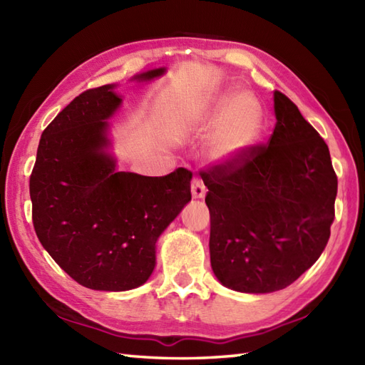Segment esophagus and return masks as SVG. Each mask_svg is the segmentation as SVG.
Instances as JSON below:
<instances>
[{"instance_id":"obj_1","label":"esophagus","mask_w":365,"mask_h":365,"mask_svg":"<svg viewBox=\"0 0 365 365\" xmlns=\"http://www.w3.org/2000/svg\"><path fill=\"white\" fill-rule=\"evenodd\" d=\"M205 192H207V188H205V185L202 183V180L195 178V180L191 182V195H192V197L202 199V197H205Z\"/></svg>"}]
</instances>
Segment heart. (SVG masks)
<instances>
[{
    "label": "heart",
    "mask_w": 365,
    "mask_h": 365,
    "mask_svg": "<svg viewBox=\"0 0 365 365\" xmlns=\"http://www.w3.org/2000/svg\"><path fill=\"white\" fill-rule=\"evenodd\" d=\"M192 122H221L212 144L215 160H230L257 139L262 128V111L250 94H227L212 105L199 106Z\"/></svg>",
    "instance_id": "1"
}]
</instances>
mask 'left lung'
<instances>
[{"label": "left lung", "instance_id": "left-lung-1", "mask_svg": "<svg viewBox=\"0 0 365 365\" xmlns=\"http://www.w3.org/2000/svg\"><path fill=\"white\" fill-rule=\"evenodd\" d=\"M274 113L267 144L199 170L208 188L213 273L237 292L271 293L297 281L322 255L336 216L327 143L279 91Z\"/></svg>", "mask_w": 365, "mask_h": 365}]
</instances>
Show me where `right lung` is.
Segmentation results:
<instances>
[{
  "label": "right lung",
  "instance_id": "obj_1",
  "mask_svg": "<svg viewBox=\"0 0 365 365\" xmlns=\"http://www.w3.org/2000/svg\"><path fill=\"white\" fill-rule=\"evenodd\" d=\"M119 103L111 84L75 97L43 130L29 177L38 242L76 282L105 292L149 279L155 243L191 200L192 173L185 168L163 177L115 173L103 150L105 119Z\"/></svg>",
  "mask_w": 365,
  "mask_h": 365
}]
</instances>
